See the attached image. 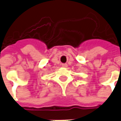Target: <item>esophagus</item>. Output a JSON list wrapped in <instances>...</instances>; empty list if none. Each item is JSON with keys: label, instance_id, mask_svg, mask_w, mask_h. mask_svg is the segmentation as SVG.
<instances>
[{"label": "esophagus", "instance_id": "1", "mask_svg": "<svg viewBox=\"0 0 121 121\" xmlns=\"http://www.w3.org/2000/svg\"><path fill=\"white\" fill-rule=\"evenodd\" d=\"M62 66L63 68H66V67L68 66V64H62Z\"/></svg>", "mask_w": 121, "mask_h": 121}]
</instances>
